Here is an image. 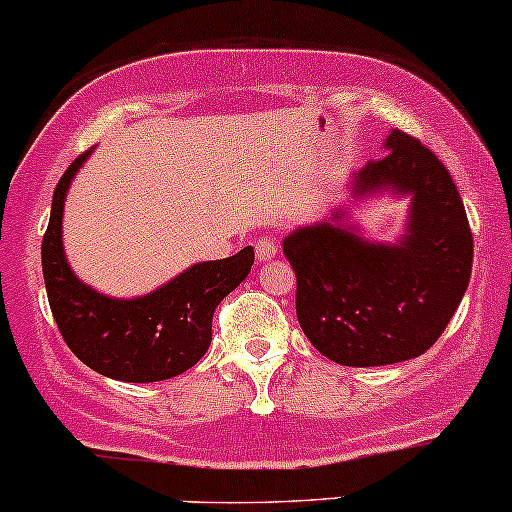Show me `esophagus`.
Returning a JSON list of instances; mask_svg holds the SVG:
<instances>
[{
  "label": "esophagus",
  "instance_id": "1",
  "mask_svg": "<svg viewBox=\"0 0 512 512\" xmlns=\"http://www.w3.org/2000/svg\"><path fill=\"white\" fill-rule=\"evenodd\" d=\"M255 255H257V262H269V260H274V257L279 255V243H276L274 238H262V240H257Z\"/></svg>",
  "mask_w": 512,
  "mask_h": 512
}]
</instances>
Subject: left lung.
<instances>
[{
    "label": "left lung",
    "instance_id": "1",
    "mask_svg": "<svg viewBox=\"0 0 512 512\" xmlns=\"http://www.w3.org/2000/svg\"><path fill=\"white\" fill-rule=\"evenodd\" d=\"M389 155L348 178L350 205L283 238L298 295L295 312L319 353L346 367H379L427 353L472 274V233L448 169L420 140L386 135ZM379 194L411 200L393 244L369 241L347 209Z\"/></svg>",
    "mask_w": 512,
    "mask_h": 512
}]
</instances>
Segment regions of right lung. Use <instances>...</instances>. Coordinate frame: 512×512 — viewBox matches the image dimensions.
<instances>
[{
  "label": "right lung",
  "mask_w": 512,
  "mask_h": 512,
  "mask_svg": "<svg viewBox=\"0 0 512 512\" xmlns=\"http://www.w3.org/2000/svg\"><path fill=\"white\" fill-rule=\"evenodd\" d=\"M90 147L59 178L49 226L42 238V274L54 322L71 353L90 369L116 381L150 384L178 377L207 353L214 307L245 281L255 250L195 262L155 291L138 298H112L73 274L61 240L64 202Z\"/></svg>",
  "instance_id": "right-lung-1"
}]
</instances>
